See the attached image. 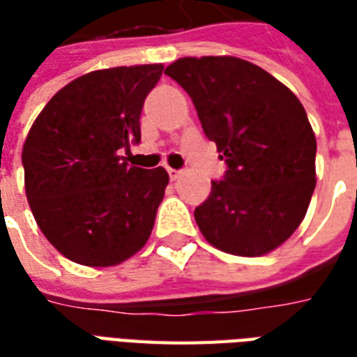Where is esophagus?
I'll list each match as a JSON object with an SVG mask.
<instances>
[{"label":"esophagus","mask_w":357,"mask_h":357,"mask_svg":"<svg viewBox=\"0 0 357 357\" xmlns=\"http://www.w3.org/2000/svg\"><path fill=\"white\" fill-rule=\"evenodd\" d=\"M179 174H181V170H176V168H168V176H170V179H178Z\"/></svg>","instance_id":"34e87169"}]
</instances>
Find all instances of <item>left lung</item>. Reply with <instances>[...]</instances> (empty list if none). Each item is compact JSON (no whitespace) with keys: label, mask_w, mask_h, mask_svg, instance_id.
Masks as SVG:
<instances>
[{"label":"left lung","mask_w":357,"mask_h":357,"mask_svg":"<svg viewBox=\"0 0 357 357\" xmlns=\"http://www.w3.org/2000/svg\"><path fill=\"white\" fill-rule=\"evenodd\" d=\"M164 74L185 89L227 170L195 208L210 245L262 256L291 237L315 189V135L298 97L237 57H185Z\"/></svg>","instance_id":"obj_1"}]
</instances>
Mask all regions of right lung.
<instances>
[{
  "label": "right lung",
  "instance_id": "obj_1",
  "mask_svg": "<svg viewBox=\"0 0 357 357\" xmlns=\"http://www.w3.org/2000/svg\"><path fill=\"white\" fill-rule=\"evenodd\" d=\"M162 65L80 76L43 107L22 149L36 222L59 252L93 268L124 262L147 243L168 174L126 162L141 139L143 102Z\"/></svg>",
  "mask_w": 357,
  "mask_h": 357
}]
</instances>
